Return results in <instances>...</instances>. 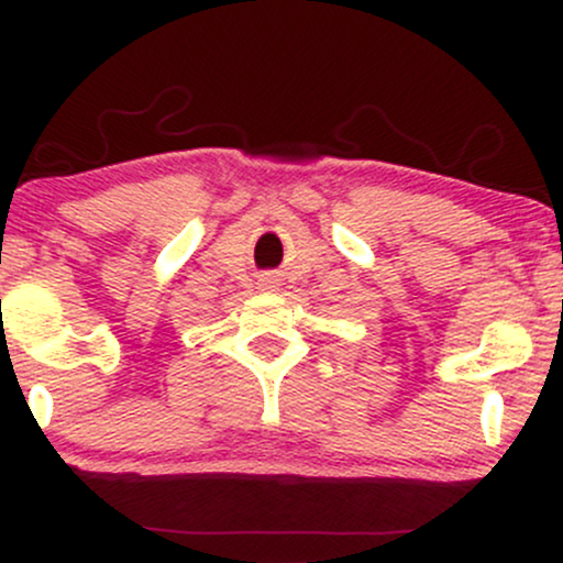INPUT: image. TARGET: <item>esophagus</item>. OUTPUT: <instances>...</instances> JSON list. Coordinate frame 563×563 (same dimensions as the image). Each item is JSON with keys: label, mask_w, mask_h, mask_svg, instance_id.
Instances as JSON below:
<instances>
[{"label": "esophagus", "mask_w": 563, "mask_h": 563, "mask_svg": "<svg viewBox=\"0 0 563 563\" xmlns=\"http://www.w3.org/2000/svg\"><path fill=\"white\" fill-rule=\"evenodd\" d=\"M275 286H277V277L275 275L267 273V275L262 277V288H275Z\"/></svg>", "instance_id": "obj_1"}]
</instances>
